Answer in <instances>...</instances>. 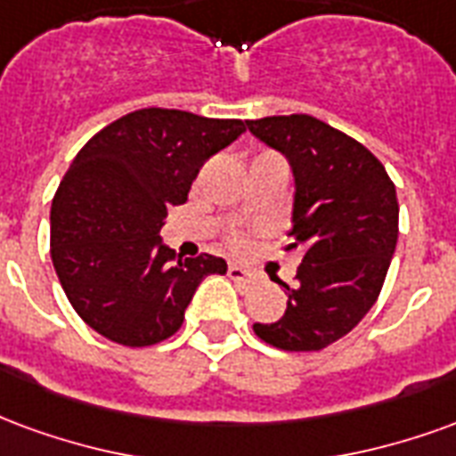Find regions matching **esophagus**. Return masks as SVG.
<instances>
[{
	"mask_svg": "<svg viewBox=\"0 0 456 456\" xmlns=\"http://www.w3.org/2000/svg\"><path fill=\"white\" fill-rule=\"evenodd\" d=\"M228 277H231L232 281H238V284H245V287H250V284H255V281H257V279H255V274L245 272V269L238 267V265H231V267H228Z\"/></svg>",
	"mask_w": 456,
	"mask_h": 456,
	"instance_id": "1",
	"label": "esophagus"
}]
</instances>
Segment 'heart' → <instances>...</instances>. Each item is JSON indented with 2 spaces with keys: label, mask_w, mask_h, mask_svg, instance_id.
Masks as SVG:
<instances>
[{
  "label": "heart",
  "mask_w": 456,
  "mask_h": 456,
  "mask_svg": "<svg viewBox=\"0 0 456 456\" xmlns=\"http://www.w3.org/2000/svg\"><path fill=\"white\" fill-rule=\"evenodd\" d=\"M225 242H228V248H231V250H242V248H245V238H242L240 232H231Z\"/></svg>",
  "instance_id": "b5f03b06"
}]
</instances>
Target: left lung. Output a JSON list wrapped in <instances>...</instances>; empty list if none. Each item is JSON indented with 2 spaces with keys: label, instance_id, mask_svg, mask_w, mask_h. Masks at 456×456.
<instances>
[{
  "label": "left lung",
  "instance_id": "8db88e82",
  "mask_svg": "<svg viewBox=\"0 0 456 456\" xmlns=\"http://www.w3.org/2000/svg\"><path fill=\"white\" fill-rule=\"evenodd\" d=\"M252 135L291 165L294 242L304 260L277 323L252 330L272 347L318 352L350 333L377 304L398 240L396 187L371 152L308 114L248 121Z\"/></svg>",
  "mask_w": 456,
  "mask_h": 456
}]
</instances>
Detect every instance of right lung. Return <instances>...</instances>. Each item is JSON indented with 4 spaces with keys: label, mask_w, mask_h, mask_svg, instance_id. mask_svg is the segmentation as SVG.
<instances>
[{
    "label": "right lung",
    "mask_w": 456,
    "mask_h": 456,
    "mask_svg": "<svg viewBox=\"0 0 456 456\" xmlns=\"http://www.w3.org/2000/svg\"><path fill=\"white\" fill-rule=\"evenodd\" d=\"M245 123L177 109H141L77 152L51 206V257L65 297L106 340L148 347L182 328L196 287L225 274L214 255L175 257L159 228L187 201L206 159Z\"/></svg>",
    "instance_id": "obj_1"
}]
</instances>
